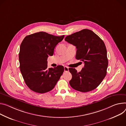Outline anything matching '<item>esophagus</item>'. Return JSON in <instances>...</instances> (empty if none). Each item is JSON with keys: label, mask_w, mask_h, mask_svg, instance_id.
Segmentation results:
<instances>
[{"label": "esophagus", "mask_w": 126, "mask_h": 126, "mask_svg": "<svg viewBox=\"0 0 126 126\" xmlns=\"http://www.w3.org/2000/svg\"><path fill=\"white\" fill-rule=\"evenodd\" d=\"M64 71L65 72L69 71V69H68V67L67 66H64Z\"/></svg>", "instance_id": "1"}]
</instances>
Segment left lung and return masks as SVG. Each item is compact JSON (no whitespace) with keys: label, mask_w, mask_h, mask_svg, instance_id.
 <instances>
[{"label":"left lung","mask_w":126,"mask_h":126,"mask_svg":"<svg viewBox=\"0 0 126 126\" xmlns=\"http://www.w3.org/2000/svg\"><path fill=\"white\" fill-rule=\"evenodd\" d=\"M65 40L77 49L76 59L84 62L80 72L69 68L72 79L70 86L75 90L86 93L95 89L107 74V51L103 41L92 31L83 29L67 36Z\"/></svg>","instance_id":"8db88e82"}]
</instances>
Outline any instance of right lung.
<instances>
[{
  "instance_id": "1",
  "label": "right lung",
  "mask_w": 126,
  "mask_h": 126,
  "mask_svg": "<svg viewBox=\"0 0 126 126\" xmlns=\"http://www.w3.org/2000/svg\"><path fill=\"white\" fill-rule=\"evenodd\" d=\"M64 37L40 32L26 36L21 43L19 68L26 85L36 93L44 94L52 90L64 68L62 65L48 68V56H53L56 46Z\"/></svg>"
}]
</instances>
